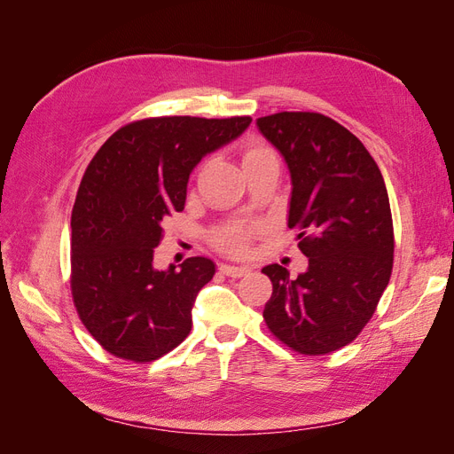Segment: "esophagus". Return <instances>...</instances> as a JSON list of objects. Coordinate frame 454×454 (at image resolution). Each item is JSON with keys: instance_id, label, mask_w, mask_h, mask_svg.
<instances>
[{"instance_id": "obj_1", "label": "esophagus", "mask_w": 454, "mask_h": 454, "mask_svg": "<svg viewBox=\"0 0 454 454\" xmlns=\"http://www.w3.org/2000/svg\"><path fill=\"white\" fill-rule=\"evenodd\" d=\"M222 272L232 278H240L250 272V267H235V265H222Z\"/></svg>"}]
</instances>
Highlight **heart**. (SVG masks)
I'll use <instances>...</instances> for the list:
<instances>
[{
  "instance_id": "b5f03b06",
  "label": "heart",
  "mask_w": 454,
  "mask_h": 454,
  "mask_svg": "<svg viewBox=\"0 0 454 454\" xmlns=\"http://www.w3.org/2000/svg\"><path fill=\"white\" fill-rule=\"evenodd\" d=\"M240 157H242L244 170L257 167V164H261V162L277 160V153H274V149L270 145H267L265 142L257 140V138H250L248 142L242 145ZM215 242L222 246L225 252L235 254V255H242V254L248 252V229L231 227V229L219 231L215 235Z\"/></svg>"
}]
</instances>
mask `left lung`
<instances>
[{
    "mask_svg": "<svg viewBox=\"0 0 454 454\" xmlns=\"http://www.w3.org/2000/svg\"><path fill=\"white\" fill-rule=\"evenodd\" d=\"M292 176L287 227L299 229L309 269L263 267L272 282L263 318L284 345L318 356L360 335L387 290L394 263L390 200L373 157L337 121L312 112L257 119Z\"/></svg>",
    "mask_w": 454,
    "mask_h": 454,
    "instance_id": "8db88e82",
    "label": "left lung"
}]
</instances>
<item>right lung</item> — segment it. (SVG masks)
Returning a JSON list of instances; mask_svg holds the SVG:
<instances>
[{"mask_svg":"<svg viewBox=\"0 0 454 454\" xmlns=\"http://www.w3.org/2000/svg\"><path fill=\"white\" fill-rule=\"evenodd\" d=\"M252 117H151L119 129L81 180L72 212V295L104 350L153 362L189 335L197 294L215 272L208 257L157 270L162 222L182 212L189 174L237 140Z\"/></svg>","mask_w":454,"mask_h":454,"instance_id":"right-lung-1","label":"right lung"}]
</instances>
